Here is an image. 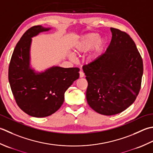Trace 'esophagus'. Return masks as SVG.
I'll use <instances>...</instances> for the list:
<instances>
[{
	"instance_id": "esophagus-1",
	"label": "esophagus",
	"mask_w": 153,
	"mask_h": 153,
	"mask_svg": "<svg viewBox=\"0 0 153 153\" xmlns=\"http://www.w3.org/2000/svg\"><path fill=\"white\" fill-rule=\"evenodd\" d=\"M79 74H80V78H82V77L85 76V73H84L82 71H80Z\"/></svg>"
}]
</instances>
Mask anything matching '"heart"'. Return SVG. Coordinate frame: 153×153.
Listing matches in <instances>:
<instances>
[{
	"instance_id": "b5f03b06",
	"label": "heart",
	"mask_w": 153,
	"mask_h": 153,
	"mask_svg": "<svg viewBox=\"0 0 153 153\" xmlns=\"http://www.w3.org/2000/svg\"><path fill=\"white\" fill-rule=\"evenodd\" d=\"M105 45V40L103 37H100L97 33H89L83 36L74 43L73 48V52L75 54H82L92 49L89 54L88 59L93 61L100 56ZM70 59L73 60L74 57L70 55Z\"/></svg>"
}]
</instances>
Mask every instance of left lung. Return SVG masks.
Instances as JSON below:
<instances>
[{
    "label": "left lung",
    "instance_id": "obj_1",
    "mask_svg": "<svg viewBox=\"0 0 153 153\" xmlns=\"http://www.w3.org/2000/svg\"><path fill=\"white\" fill-rule=\"evenodd\" d=\"M112 37L104 54L82 67L88 81L86 100L90 108L105 116L129 107L141 89L143 59L127 33L111 27Z\"/></svg>",
    "mask_w": 153,
    "mask_h": 153
}]
</instances>
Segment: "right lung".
<instances>
[{
    "mask_svg": "<svg viewBox=\"0 0 153 153\" xmlns=\"http://www.w3.org/2000/svg\"><path fill=\"white\" fill-rule=\"evenodd\" d=\"M50 27L35 26L27 30L16 45L8 68V80L16 102L29 116L44 117L57 111L65 92L79 78L77 67H52L36 73L30 66L32 37Z\"/></svg>",
    "mask_w": 153,
    "mask_h": 153,
    "instance_id": "right-lung-1",
    "label": "right lung"
}]
</instances>
